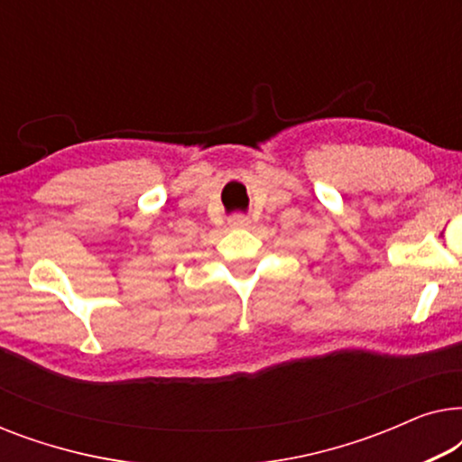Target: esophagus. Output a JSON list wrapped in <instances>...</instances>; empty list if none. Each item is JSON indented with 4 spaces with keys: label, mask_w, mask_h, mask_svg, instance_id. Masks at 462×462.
<instances>
[{
    "label": "esophagus",
    "mask_w": 462,
    "mask_h": 462,
    "mask_svg": "<svg viewBox=\"0 0 462 462\" xmlns=\"http://www.w3.org/2000/svg\"><path fill=\"white\" fill-rule=\"evenodd\" d=\"M252 225V220L248 217H244V214H236V217L229 218V226L233 229H248Z\"/></svg>",
    "instance_id": "34e87169"
}]
</instances>
